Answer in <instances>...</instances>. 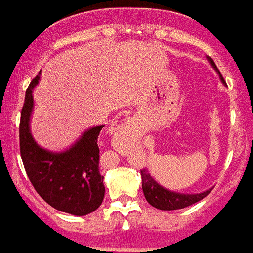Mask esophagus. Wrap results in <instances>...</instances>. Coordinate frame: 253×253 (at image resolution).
<instances>
[{"label": "esophagus", "instance_id": "esophagus-1", "mask_svg": "<svg viewBox=\"0 0 253 253\" xmlns=\"http://www.w3.org/2000/svg\"><path fill=\"white\" fill-rule=\"evenodd\" d=\"M121 130L122 131H132L133 132V130H132V125H131L130 122H126V123H123V126H122V128H121Z\"/></svg>", "mask_w": 253, "mask_h": 253}]
</instances>
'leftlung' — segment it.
Segmentation results:
<instances>
[{
    "label": "left lung",
    "mask_w": 253,
    "mask_h": 253,
    "mask_svg": "<svg viewBox=\"0 0 253 253\" xmlns=\"http://www.w3.org/2000/svg\"><path fill=\"white\" fill-rule=\"evenodd\" d=\"M208 58V62L211 63V66L218 73L219 79L223 83V85H226V82L223 80L222 75L218 71L217 66L214 65L212 58ZM141 175V187H143V192L147 199V201L152 207L160 209V211H175V209H183L186 207L195 204L200 201L201 199H204L207 195L212 191V188H209L207 191H203L200 194H182V192H176V191L168 190L165 187H162L157 180L151 175V173L147 169L140 170Z\"/></svg>",
    "instance_id": "obj_1"
}]
</instances>
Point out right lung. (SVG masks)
Masks as SVG:
<instances>
[{"label":"right lung","instance_id":"right-lung-1","mask_svg":"<svg viewBox=\"0 0 253 253\" xmlns=\"http://www.w3.org/2000/svg\"><path fill=\"white\" fill-rule=\"evenodd\" d=\"M40 75L31 82L20 114V156L31 183L50 207L73 215H87L101 205L104 176L98 170L97 139L104 125L84 131L73 145L59 152L40 147L31 132L34 89Z\"/></svg>","mask_w":253,"mask_h":253}]
</instances>
